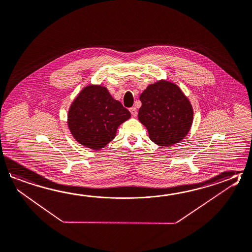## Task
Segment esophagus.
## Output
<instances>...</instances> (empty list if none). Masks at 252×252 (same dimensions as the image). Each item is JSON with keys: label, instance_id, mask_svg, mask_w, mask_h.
I'll list each match as a JSON object with an SVG mask.
<instances>
[{"label": "esophagus", "instance_id": "esophagus-1", "mask_svg": "<svg viewBox=\"0 0 252 252\" xmlns=\"http://www.w3.org/2000/svg\"><path fill=\"white\" fill-rule=\"evenodd\" d=\"M129 110H130V112H131L133 117H136V116H137V109L134 108V107H133V108H130Z\"/></svg>", "mask_w": 252, "mask_h": 252}]
</instances>
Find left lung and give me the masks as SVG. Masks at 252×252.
Segmentation results:
<instances>
[{
  "label": "left lung",
  "mask_w": 252,
  "mask_h": 252,
  "mask_svg": "<svg viewBox=\"0 0 252 252\" xmlns=\"http://www.w3.org/2000/svg\"><path fill=\"white\" fill-rule=\"evenodd\" d=\"M142 107L138 119L149 137L159 146H171L189 133L193 122V108L179 86L167 81L151 84L140 95Z\"/></svg>",
  "instance_id": "obj_1"
}]
</instances>
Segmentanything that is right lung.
<instances>
[{
	"label": "right lung",
	"mask_w": 252,
	"mask_h": 252,
	"mask_svg": "<svg viewBox=\"0 0 252 252\" xmlns=\"http://www.w3.org/2000/svg\"><path fill=\"white\" fill-rule=\"evenodd\" d=\"M130 117L128 110L112 98L107 88L89 85L70 107L68 127L80 144L100 150L115 138L118 126Z\"/></svg>",
	"instance_id": "1"
}]
</instances>
